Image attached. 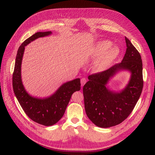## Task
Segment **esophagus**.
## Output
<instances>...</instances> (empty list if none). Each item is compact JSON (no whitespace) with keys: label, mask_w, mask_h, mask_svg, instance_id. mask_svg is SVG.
<instances>
[{"label":"esophagus","mask_w":155,"mask_h":155,"mask_svg":"<svg viewBox=\"0 0 155 155\" xmlns=\"http://www.w3.org/2000/svg\"><path fill=\"white\" fill-rule=\"evenodd\" d=\"M80 82H81V85H82V87H83L85 85V84L87 82V79L85 78H82V79H81Z\"/></svg>","instance_id":"obj_1"}]
</instances>
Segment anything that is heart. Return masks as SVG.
<instances>
[{
  "instance_id": "heart-1",
  "label": "heart",
  "mask_w": 155,
  "mask_h": 155,
  "mask_svg": "<svg viewBox=\"0 0 155 155\" xmlns=\"http://www.w3.org/2000/svg\"><path fill=\"white\" fill-rule=\"evenodd\" d=\"M112 42L108 40L99 41L95 43L92 50L94 58H99L96 67L103 70L114 61L120 53V49L117 46H111Z\"/></svg>"
}]
</instances>
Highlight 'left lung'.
<instances>
[{
  "label": "left lung",
  "mask_w": 155,
  "mask_h": 155,
  "mask_svg": "<svg viewBox=\"0 0 155 155\" xmlns=\"http://www.w3.org/2000/svg\"><path fill=\"white\" fill-rule=\"evenodd\" d=\"M126 51L121 63L108 70L89 75L83 87L85 109L87 117L97 126L107 128L116 126L131 113L140 99L143 87L141 57L131 41L125 37ZM122 71L131 76L122 90H111L108 84Z\"/></svg>",
  "instance_id": "1"
}]
</instances>
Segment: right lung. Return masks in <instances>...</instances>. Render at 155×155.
I'll return each mask as SVG.
<instances>
[{"label": "right lung", "instance_id": "obj_1", "mask_svg": "<svg viewBox=\"0 0 155 155\" xmlns=\"http://www.w3.org/2000/svg\"><path fill=\"white\" fill-rule=\"evenodd\" d=\"M51 34V31L38 32L24 41L18 49L12 76L13 90L21 107L31 120L46 126L54 125L61 119L72 94L80 90L79 78L63 84L54 94L43 98L31 95L24 88L21 64L25 46L39 38Z\"/></svg>", "mask_w": 155, "mask_h": 155}]
</instances>
